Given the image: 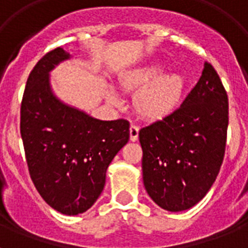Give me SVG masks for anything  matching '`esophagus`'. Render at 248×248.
Here are the masks:
<instances>
[{
  "mask_svg": "<svg viewBox=\"0 0 248 248\" xmlns=\"http://www.w3.org/2000/svg\"><path fill=\"white\" fill-rule=\"evenodd\" d=\"M139 139V126L138 124H131L130 126V140L136 141Z\"/></svg>",
  "mask_w": 248,
  "mask_h": 248,
  "instance_id": "1",
  "label": "esophagus"
}]
</instances>
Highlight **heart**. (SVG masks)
Segmentation results:
<instances>
[{
    "mask_svg": "<svg viewBox=\"0 0 248 248\" xmlns=\"http://www.w3.org/2000/svg\"><path fill=\"white\" fill-rule=\"evenodd\" d=\"M162 64H149L124 76V90L136 93V112L147 120H162L175 110L184 93V78L177 73L163 75ZM116 100V97H113Z\"/></svg>",
    "mask_w": 248,
    "mask_h": 248,
    "instance_id": "heart-1",
    "label": "heart"
}]
</instances>
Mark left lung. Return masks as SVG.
I'll return each mask as SVG.
<instances>
[{"label":"left lung","mask_w":248,"mask_h":248,"mask_svg":"<svg viewBox=\"0 0 248 248\" xmlns=\"http://www.w3.org/2000/svg\"><path fill=\"white\" fill-rule=\"evenodd\" d=\"M228 105L227 90L206 62L183 104L140 130L144 185L159 207L184 211L210 190L225 155Z\"/></svg>","instance_id":"1"}]
</instances>
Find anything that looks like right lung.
<instances>
[{
  "label": "right lung",
  "instance_id": "1",
  "mask_svg": "<svg viewBox=\"0 0 248 248\" xmlns=\"http://www.w3.org/2000/svg\"><path fill=\"white\" fill-rule=\"evenodd\" d=\"M68 58L67 51L56 47L29 73L20 105V134L37 192L56 211L77 215L103 192L109 163L130 139V124L124 118L95 120L52 95L48 72Z\"/></svg>",
  "mask_w": 248,
  "mask_h": 248
}]
</instances>
